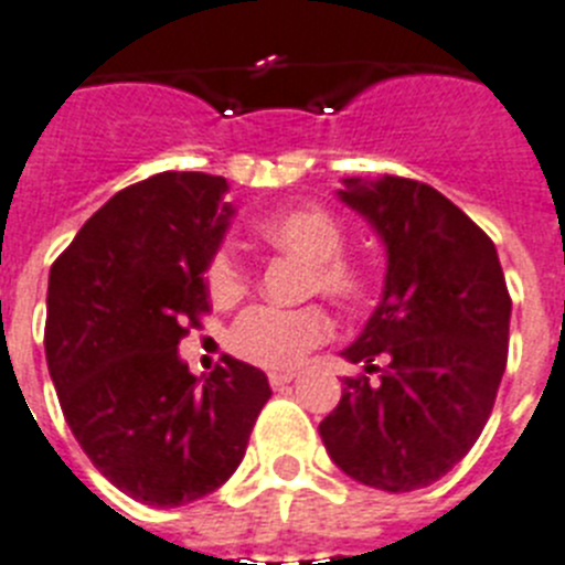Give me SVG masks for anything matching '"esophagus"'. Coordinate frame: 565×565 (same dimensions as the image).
Listing matches in <instances>:
<instances>
[{"label": "esophagus", "instance_id": "1", "mask_svg": "<svg viewBox=\"0 0 565 565\" xmlns=\"http://www.w3.org/2000/svg\"><path fill=\"white\" fill-rule=\"evenodd\" d=\"M268 380H271L274 388H279V385L294 383V380H297V371H271V374H268Z\"/></svg>", "mask_w": 565, "mask_h": 565}]
</instances>
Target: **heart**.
Wrapping results in <instances>:
<instances>
[{
    "instance_id": "1",
    "label": "heart",
    "mask_w": 565,
    "mask_h": 565,
    "mask_svg": "<svg viewBox=\"0 0 565 565\" xmlns=\"http://www.w3.org/2000/svg\"><path fill=\"white\" fill-rule=\"evenodd\" d=\"M257 234L274 248L286 250L311 265L308 288L331 300L351 302L365 288L363 268L340 257L345 236L342 225L329 211L306 205L265 216L257 223ZM205 282L216 302H231L248 286V274L231 245H223L205 268ZM331 331L326 311L317 306L274 308L254 306L236 317L228 331V345L236 356L263 369H291L320 345Z\"/></svg>"
}]
</instances>
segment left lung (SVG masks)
Wrapping results in <instances>:
<instances>
[{
  "instance_id": "1",
  "label": "left lung",
  "mask_w": 565,
  "mask_h": 565,
  "mask_svg": "<svg viewBox=\"0 0 565 565\" xmlns=\"http://www.w3.org/2000/svg\"><path fill=\"white\" fill-rule=\"evenodd\" d=\"M337 196L385 248L383 300L340 354L385 369L380 383L342 380L322 446L356 483L423 489L469 455L503 380L512 300L498 248L426 182L349 177Z\"/></svg>"
}]
</instances>
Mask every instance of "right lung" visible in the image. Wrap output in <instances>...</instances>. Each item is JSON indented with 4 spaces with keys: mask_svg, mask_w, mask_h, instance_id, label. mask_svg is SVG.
<instances>
[{
    "mask_svg": "<svg viewBox=\"0 0 565 565\" xmlns=\"http://www.w3.org/2000/svg\"><path fill=\"white\" fill-rule=\"evenodd\" d=\"M228 182L166 171L125 188L51 265L45 356L82 451L128 498L194 503L243 462L271 397L263 371L225 354L209 377L180 356L209 311L205 268L225 239Z\"/></svg>",
    "mask_w": 565,
    "mask_h": 565,
    "instance_id": "right-lung-1",
    "label": "right lung"
}]
</instances>
